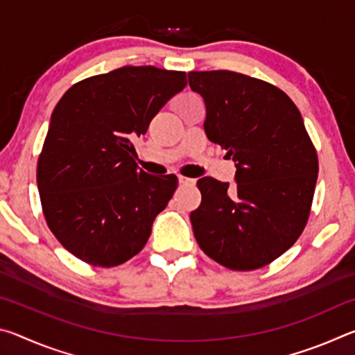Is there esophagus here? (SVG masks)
<instances>
[{"instance_id":"34e87169","label":"esophagus","mask_w":355,"mask_h":355,"mask_svg":"<svg viewBox=\"0 0 355 355\" xmlns=\"http://www.w3.org/2000/svg\"><path fill=\"white\" fill-rule=\"evenodd\" d=\"M178 183L184 184V186H192V184H196V180L188 178V177H178Z\"/></svg>"}]
</instances>
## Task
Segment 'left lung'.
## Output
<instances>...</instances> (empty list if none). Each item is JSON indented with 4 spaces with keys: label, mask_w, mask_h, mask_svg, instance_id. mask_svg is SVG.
<instances>
[{
    "label": "left lung",
    "mask_w": 355,
    "mask_h": 355,
    "mask_svg": "<svg viewBox=\"0 0 355 355\" xmlns=\"http://www.w3.org/2000/svg\"><path fill=\"white\" fill-rule=\"evenodd\" d=\"M207 106V137L227 150L235 186L197 182L202 202L191 213L200 249L235 271L271 263L307 224L318 178L316 150L296 105L272 84L230 70L189 71Z\"/></svg>",
    "instance_id": "obj_1"
}]
</instances>
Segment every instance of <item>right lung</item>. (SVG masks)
Instances as JSON below:
<instances>
[{"mask_svg": "<svg viewBox=\"0 0 355 355\" xmlns=\"http://www.w3.org/2000/svg\"><path fill=\"white\" fill-rule=\"evenodd\" d=\"M184 86V71L125 65L73 84L59 100L37 188L48 227L76 258L111 268L146 245L178 180L139 169L131 139Z\"/></svg>", "mask_w": 355, "mask_h": 355, "instance_id": "right-lung-1", "label": "right lung"}]
</instances>
